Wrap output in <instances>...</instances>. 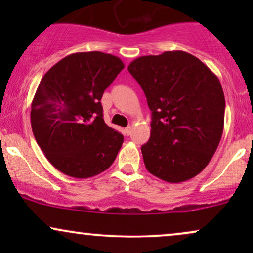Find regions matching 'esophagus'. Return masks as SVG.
Wrapping results in <instances>:
<instances>
[{"mask_svg":"<svg viewBox=\"0 0 253 253\" xmlns=\"http://www.w3.org/2000/svg\"><path fill=\"white\" fill-rule=\"evenodd\" d=\"M130 132H132V127H130V126L126 127V128H125V134H126V135H129Z\"/></svg>","mask_w":253,"mask_h":253,"instance_id":"34e87169","label":"esophagus"}]
</instances>
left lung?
<instances>
[{"mask_svg": "<svg viewBox=\"0 0 253 253\" xmlns=\"http://www.w3.org/2000/svg\"><path fill=\"white\" fill-rule=\"evenodd\" d=\"M128 71L152 112L150 140L141 146L147 171L169 183L199 175L221 140L225 96L219 78L183 51L139 57Z\"/></svg>", "mask_w": 253, "mask_h": 253, "instance_id": "1", "label": "left lung"}]
</instances>
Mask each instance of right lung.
Listing matches in <instances>:
<instances>
[{
    "mask_svg": "<svg viewBox=\"0 0 253 253\" xmlns=\"http://www.w3.org/2000/svg\"><path fill=\"white\" fill-rule=\"evenodd\" d=\"M123 60L103 52L63 58L40 81L31 107L34 138L48 162L65 175L89 178L117 158L124 135L103 120L101 98Z\"/></svg>",
    "mask_w": 253,
    "mask_h": 253,
    "instance_id": "right-lung-1",
    "label": "right lung"
}]
</instances>
